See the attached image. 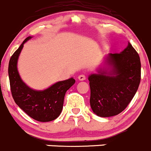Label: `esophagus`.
<instances>
[{
	"label": "esophagus",
	"mask_w": 151,
	"mask_h": 151,
	"mask_svg": "<svg viewBox=\"0 0 151 151\" xmlns=\"http://www.w3.org/2000/svg\"><path fill=\"white\" fill-rule=\"evenodd\" d=\"M85 79H86V77H85L84 74H80V75L78 76V80H80V81H83Z\"/></svg>",
	"instance_id": "1"
}]
</instances>
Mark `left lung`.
<instances>
[{
  "mask_svg": "<svg viewBox=\"0 0 151 151\" xmlns=\"http://www.w3.org/2000/svg\"><path fill=\"white\" fill-rule=\"evenodd\" d=\"M107 60L112 67L111 73L99 71L88 77L91 109L103 118L123 112L134 96L141 80L140 58L129 42L121 53H110Z\"/></svg>",
  "mask_w": 151,
  "mask_h": 151,
  "instance_id": "1",
  "label": "left lung"
}]
</instances>
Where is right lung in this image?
<instances>
[{"instance_id":"obj_1","label":"right lung","mask_w":151,"mask_h":151,"mask_svg":"<svg viewBox=\"0 0 151 151\" xmlns=\"http://www.w3.org/2000/svg\"><path fill=\"white\" fill-rule=\"evenodd\" d=\"M27 37L11 57L9 77L12 97L15 103L30 118L40 122L56 119L61 113L66 91L75 83L74 78L58 82L45 91H34L21 80L17 63L23 45L30 39Z\"/></svg>"}]
</instances>
